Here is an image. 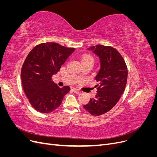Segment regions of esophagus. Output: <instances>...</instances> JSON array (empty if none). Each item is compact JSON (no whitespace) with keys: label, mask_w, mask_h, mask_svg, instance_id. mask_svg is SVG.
<instances>
[{"label":"esophagus","mask_w":157,"mask_h":157,"mask_svg":"<svg viewBox=\"0 0 157 157\" xmlns=\"http://www.w3.org/2000/svg\"><path fill=\"white\" fill-rule=\"evenodd\" d=\"M73 91L74 92V93L77 94H80V91H79L78 90L76 89V88H74V89H73Z\"/></svg>","instance_id":"34e87169"}]
</instances>
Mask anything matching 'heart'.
<instances>
[{
	"label": "heart",
	"mask_w": 157,
	"mask_h": 157,
	"mask_svg": "<svg viewBox=\"0 0 157 157\" xmlns=\"http://www.w3.org/2000/svg\"><path fill=\"white\" fill-rule=\"evenodd\" d=\"M93 61L94 62V58L92 56H90L89 54H84L82 57V63L84 62V61Z\"/></svg>",
	"instance_id": "b5f03b06"
}]
</instances>
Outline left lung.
Listing matches in <instances>:
<instances>
[{"label":"left lung","instance_id":"obj_1","mask_svg":"<svg viewBox=\"0 0 157 157\" xmlns=\"http://www.w3.org/2000/svg\"><path fill=\"white\" fill-rule=\"evenodd\" d=\"M100 60V69L96 77L98 82L96 97L83 106L94 116L109 111L119 100L127 82L128 69L124 59L111 46L98 44L88 48Z\"/></svg>","mask_w":157,"mask_h":157}]
</instances>
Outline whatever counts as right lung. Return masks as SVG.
I'll return each mask as SVG.
<instances>
[{
  "mask_svg": "<svg viewBox=\"0 0 157 157\" xmlns=\"http://www.w3.org/2000/svg\"><path fill=\"white\" fill-rule=\"evenodd\" d=\"M75 50L56 42H46L36 45L27 55L21 71L22 86L31 105L37 111H54L69 92V86L59 88L52 81V77L59 71Z\"/></svg>",
  "mask_w": 157,
  "mask_h": 157,
  "instance_id": "obj_1",
  "label": "right lung"
}]
</instances>
